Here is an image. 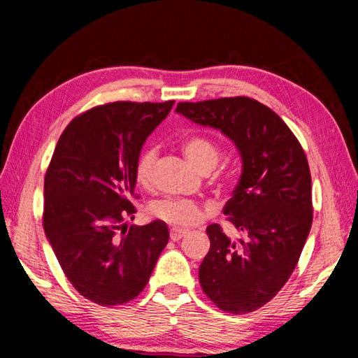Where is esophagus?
Segmentation results:
<instances>
[{"instance_id":"esophagus-1","label":"esophagus","mask_w":358,"mask_h":358,"mask_svg":"<svg viewBox=\"0 0 358 358\" xmlns=\"http://www.w3.org/2000/svg\"><path fill=\"white\" fill-rule=\"evenodd\" d=\"M187 232L186 230H180V229H172L171 230V240L172 241H178V240H181L185 237Z\"/></svg>"}]
</instances>
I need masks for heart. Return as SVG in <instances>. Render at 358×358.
<instances>
[{
  "label": "heart",
  "instance_id": "heart-1",
  "mask_svg": "<svg viewBox=\"0 0 358 358\" xmlns=\"http://www.w3.org/2000/svg\"><path fill=\"white\" fill-rule=\"evenodd\" d=\"M183 153L191 164L203 171L215 167L220 161V148L205 137H189L183 142ZM156 161V150H143L136 162V180L138 185L148 186L153 177V166ZM151 215L157 220L171 224L175 229H187L196 226L205 217V210L201 205L186 199H162L151 205Z\"/></svg>",
  "mask_w": 358,
  "mask_h": 358
}]
</instances>
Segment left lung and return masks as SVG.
<instances>
[{
  "label": "left lung",
  "mask_w": 358,
  "mask_h": 358,
  "mask_svg": "<svg viewBox=\"0 0 358 358\" xmlns=\"http://www.w3.org/2000/svg\"><path fill=\"white\" fill-rule=\"evenodd\" d=\"M192 123L221 131L241 157V175L224 215L241 232L230 238L210 224V251L199 281L222 311L246 314L280 292L292 275L313 224L305 151L278 115L251 98L180 102Z\"/></svg>",
  "instance_id": "left-lung-1"
}]
</instances>
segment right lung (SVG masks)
Here are the masks:
<instances>
[{
	"label": "right lung",
	"instance_id": "obj_1",
	"mask_svg": "<svg viewBox=\"0 0 358 358\" xmlns=\"http://www.w3.org/2000/svg\"><path fill=\"white\" fill-rule=\"evenodd\" d=\"M172 106L126 101L85 112L64 129L47 169L45 237L77 292L101 306L136 299L169 241L164 221H123L134 220L137 157Z\"/></svg>",
	"mask_w": 358,
	"mask_h": 358
}]
</instances>
